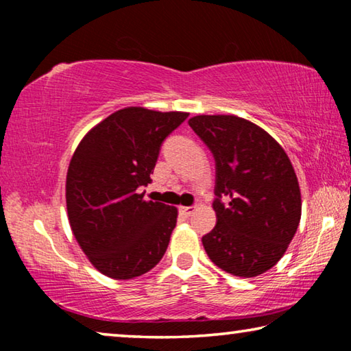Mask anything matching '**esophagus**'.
Masks as SVG:
<instances>
[{
	"label": "esophagus",
	"mask_w": 351,
	"mask_h": 351,
	"mask_svg": "<svg viewBox=\"0 0 351 351\" xmlns=\"http://www.w3.org/2000/svg\"><path fill=\"white\" fill-rule=\"evenodd\" d=\"M180 212L182 213L184 217H190V215H192V213L195 212V207H192V206H190V207H189V206H187V207L182 206V207H180Z\"/></svg>",
	"instance_id": "esophagus-1"
}]
</instances>
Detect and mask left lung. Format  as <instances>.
Listing matches in <instances>:
<instances>
[{
    "label": "left lung",
    "instance_id": "1",
    "mask_svg": "<svg viewBox=\"0 0 351 351\" xmlns=\"http://www.w3.org/2000/svg\"><path fill=\"white\" fill-rule=\"evenodd\" d=\"M189 125L217 162V224L203 237L207 255L228 274H263L283 257L300 223V187L288 154L268 132L239 116L199 114Z\"/></svg>",
    "mask_w": 351,
    "mask_h": 351
}]
</instances>
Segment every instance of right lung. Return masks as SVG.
Here are the masks:
<instances>
[{"label": "right lung", "instance_id": "1", "mask_svg": "<svg viewBox=\"0 0 351 351\" xmlns=\"http://www.w3.org/2000/svg\"><path fill=\"white\" fill-rule=\"evenodd\" d=\"M189 112L127 106L88 132L71 158L66 209L91 265L114 280L153 269L167 251L178 209L139 193L152 182L162 141Z\"/></svg>", "mask_w": 351, "mask_h": 351}]
</instances>
